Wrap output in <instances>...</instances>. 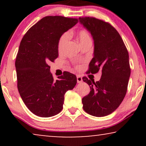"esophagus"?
Returning <instances> with one entry per match:
<instances>
[{"label": "esophagus", "mask_w": 146, "mask_h": 146, "mask_svg": "<svg viewBox=\"0 0 146 146\" xmlns=\"http://www.w3.org/2000/svg\"><path fill=\"white\" fill-rule=\"evenodd\" d=\"M82 82V78L81 76H77V82L78 83H81Z\"/></svg>", "instance_id": "34e87169"}]
</instances>
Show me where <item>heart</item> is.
<instances>
[{
  "label": "heart",
  "mask_w": 146,
  "mask_h": 146,
  "mask_svg": "<svg viewBox=\"0 0 146 146\" xmlns=\"http://www.w3.org/2000/svg\"><path fill=\"white\" fill-rule=\"evenodd\" d=\"M70 35V33H68V34H64L60 37L58 42V49L59 52H62L63 51L68 41ZM77 38L80 45L86 42L91 41L90 36L88 32L86 31V30H80V31L78 32Z\"/></svg>",
  "instance_id": "1"
}]
</instances>
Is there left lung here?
Returning <instances> with one entry per match:
<instances>
[{"mask_svg": "<svg viewBox=\"0 0 146 146\" xmlns=\"http://www.w3.org/2000/svg\"><path fill=\"white\" fill-rule=\"evenodd\" d=\"M79 23L94 40V56L88 72H102L99 81L83 77L90 88L82 102L90 115L103 117L113 112L124 98L130 76L129 54L119 34L109 23L93 17H80Z\"/></svg>", "mask_w": 146, "mask_h": 146, "instance_id": "left-lung-1", "label": "left lung"}]
</instances>
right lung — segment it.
Returning <instances> with one entry per match:
<instances>
[{"label": "right lung", "mask_w": 146, "mask_h": 146, "mask_svg": "<svg viewBox=\"0 0 146 146\" xmlns=\"http://www.w3.org/2000/svg\"><path fill=\"white\" fill-rule=\"evenodd\" d=\"M78 19L46 17L33 26L20 44L15 62L17 87L21 98L34 114L48 117L63 108L64 94L77 83L68 72L54 80L48 64L58 56L59 40Z\"/></svg>", "instance_id": "1"}]
</instances>
